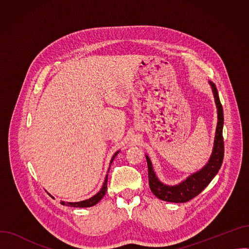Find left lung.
<instances>
[{
  "instance_id": "8db88e82",
  "label": "left lung",
  "mask_w": 249,
  "mask_h": 249,
  "mask_svg": "<svg viewBox=\"0 0 249 249\" xmlns=\"http://www.w3.org/2000/svg\"><path fill=\"white\" fill-rule=\"evenodd\" d=\"M209 84L211 86L215 104L217 108V127L214 138V146L211 153L210 159L208 162L200 169L189 176L186 179L178 182V185L169 186L163 184L161 180L156 176L152 162L148 155L145 154L147 166H148V180H149V188L155 197L159 199L172 202V203H186L196 196H198L215 178L218 174L219 169L223 162L224 156V141H223V125H224V117H223V108L219 99L218 90L215 84L211 81H209Z\"/></svg>"
}]
</instances>
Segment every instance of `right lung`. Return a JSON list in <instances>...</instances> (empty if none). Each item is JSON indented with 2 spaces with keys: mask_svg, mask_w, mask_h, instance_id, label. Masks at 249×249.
Masks as SVG:
<instances>
[{
  "mask_svg": "<svg viewBox=\"0 0 249 249\" xmlns=\"http://www.w3.org/2000/svg\"><path fill=\"white\" fill-rule=\"evenodd\" d=\"M119 152H120V150H118L117 152L114 153L113 158H112V160L110 161V165H111L112 161L114 160V159L116 158V155L119 153ZM108 173H109V169H108ZM107 181H108V175L106 176V178H105L104 184H103V187L101 188V190L95 196H93V197L88 199V200L81 201V202H63V201H61L60 204L65 205V206H69V207H73V208H88V207L95 206L96 204H98L102 200V198L104 197L105 194H106V192H107Z\"/></svg>",
  "mask_w": 249,
  "mask_h": 249,
  "instance_id": "obj_1",
  "label": "right lung"
}]
</instances>
